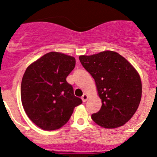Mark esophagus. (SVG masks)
Wrapping results in <instances>:
<instances>
[{"label": "esophagus", "instance_id": "esophagus-1", "mask_svg": "<svg viewBox=\"0 0 157 157\" xmlns=\"http://www.w3.org/2000/svg\"><path fill=\"white\" fill-rule=\"evenodd\" d=\"M82 100L83 103L86 102L87 101V100H88V96H87L86 94H83V96H82Z\"/></svg>", "mask_w": 157, "mask_h": 157}]
</instances>
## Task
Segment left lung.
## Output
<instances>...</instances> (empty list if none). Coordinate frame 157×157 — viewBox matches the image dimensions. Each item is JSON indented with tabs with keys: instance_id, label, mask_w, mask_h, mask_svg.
<instances>
[{
	"instance_id": "8db88e82",
	"label": "left lung",
	"mask_w": 157,
	"mask_h": 157,
	"mask_svg": "<svg viewBox=\"0 0 157 157\" xmlns=\"http://www.w3.org/2000/svg\"><path fill=\"white\" fill-rule=\"evenodd\" d=\"M79 61L96 82L102 107L92 119L98 125L115 128L128 121L137 110L142 97V82L135 67L124 57L110 50Z\"/></svg>"
}]
</instances>
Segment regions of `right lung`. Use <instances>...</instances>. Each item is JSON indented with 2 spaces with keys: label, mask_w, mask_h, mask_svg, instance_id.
<instances>
[{
  "label": "right lung",
  "mask_w": 157,
  "mask_h": 157,
  "mask_svg": "<svg viewBox=\"0 0 157 157\" xmlns=\"http://www.w3.org/2000/svg\"><path fill=\"white\" fill-rule=\"evenodd\" d=\"M75 66V57L50 52L25 70L21 85V103L29 118L40 128L52 131L61 128L75 107L82 103L66 81Z\"/></svg>",
  "instance_id": "obj_1"
}]
</instances>
